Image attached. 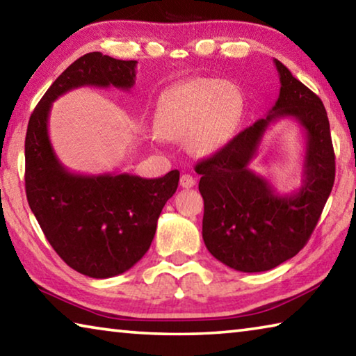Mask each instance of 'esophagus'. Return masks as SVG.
I'll return each instance as SVG.
<instances>
[{"mask_svg": "<svg viewBox=\"0 0 356 356\" xmlns=\"http://www.w3.org/2000/svg\"><path fill=\"white\" fill-rule=\"evenodd\" d=\"M195 179H193L190 174H182V176H180V186H182V188H191V186H195Z\"/></svg>", "mask_w": 356, "mask_h": 356, "instance_id": "34e87169", "label": "esophagus"}]
</instances>
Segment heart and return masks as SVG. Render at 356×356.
I'll list each match as a JSON object with an SVG mask.
<instances>
[{"label":"heart","instance_id":"1","mask_svg":"<svg viewBox=\"0 0 356 356\" xmlns=\"http://www.w3.org/2000/svg\"><path fill=\"white\" fill-rule=\"evenodd\" d=\"M242 110L237 89L212 78H196L161 94L154 129L163 140H185L193 155L210 156L231 140Z\"/></svg>","mask_w":356,"mask_h":356}]
</instances>
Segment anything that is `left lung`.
Returning <instances> with one entry per match:
<instances>
[{
  "mask_svg": "<svg viewBox=\"0 0 356 356\" xmlns=\"http://www.w3.org/2000/svg\"><path fill=\"white\" fill-rule=\"evenodd\" d=\"M280 95L264 119L196 165L204 200L202 238L215 259L245 273L267 272L303 248L334 184V150L322 100L278 59ZM292 118L305 135L304 179L287 195L252 172L264 131Z\"/></svg>",
  "mask_w": 356,
  "mask_h": 356,
  "instance_id": "obj_1",
  "label": "left lung"
}]
</instances>
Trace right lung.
I'll list each match as a JSON object with an SVG mask.
<instances>
[{"instance_id":"1","label":"right lung","mask_w":356,"mask_h":356,"mask_svg":"<svg viewBox=\"0 0 356 356\" xmlns=\"http://www.w3.org/2000/svg\"><path fill=\"white\" fill-rule=\"evenodd\" d=\"M136 64L100 51L78 58L48 88L28 122V204L59 257L89 278L127 272L146 254L161 209L177 190L179 171L159 179L127 172H72L51 146L48 118L53 102L72 89L114 86L129 91L135 84Z\"/></svg>"}]
</instances>
